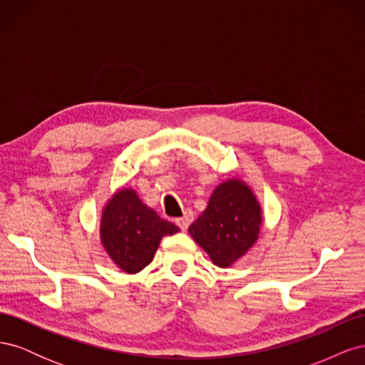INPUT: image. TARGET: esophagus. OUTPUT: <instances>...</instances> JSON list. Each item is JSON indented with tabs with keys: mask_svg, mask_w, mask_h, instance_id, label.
Returning <instances> with one entry per match:
<instances>
[{
	"mask_svg": "<svg viewBox=\"0 0 365 365\" xmlns=\"http://www.w3.org/2000/svg\"><path fill=\"white\" fill-rule=\"evenodd\" d=\"M193 217H195V215H193L192 210H187L182 217L176 219V224H178V227L181 230H187V227H189L193 222Z\"/></svg>",
	"mask_w": 365,
	"mask_h": 365,
	"instance_id": "obj_1",
	"label": "esophagus"
}]
</instances>
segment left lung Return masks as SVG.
Wrapping results in <instances>:
<instances>
[{"mask_svg":"<svg viewBox=\"0 0 365 365\" xmlns=\"http://www.w3.org/2000/svg\"><path fill=\"white\" fill-rule=\"evenodd\" d=\"M262 210L250 187L240 180L219 184L207 208L189 227V233L220 268H227L259 237Z\"/></svg>","mask_w":365,"mask_h":365,"instance_id":"left-lung-1","label":"left lung"}]
</instances>
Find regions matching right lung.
I'll list each match as a JSON object with an SVG mask.
<instances>
[{"mask_svg":"<svg viewBox=\"0 0 365 365\" xmlns=\"http://www.w3.org/2000/svg\"><path fill=\"white\" fill-rule=\"evenodd\" d=\"M178 231V227L143 204L134 190L123 189L103 210L101 239L117 267L135 274L152 262L161 237Z\"/></svg>","mask_w":365,"mask_h":365,"instance_id":"obj_1","label":"right lung"}]
</instances>
